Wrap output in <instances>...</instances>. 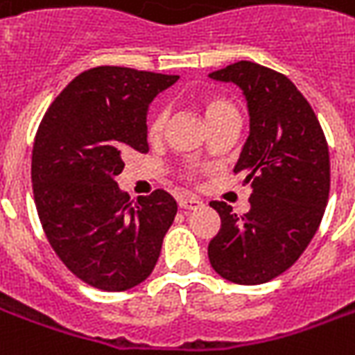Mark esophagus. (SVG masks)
Masks as SVG:
<instances>
[{"label":"esophagus","mask_w":355,"mask_h":355,"mask_svg":"<svg viewBox=\"0 0 355 355\" xmlns=\"http://www.w3.org/2000/svg\"><path fill=\"white\" fill-rule=\"evenodd\" d=\"M203 205V201H200L193 196H182L178 198V207L184 209V211H192V209H200Z\"/></svg>","instance_id":"1"}]
</instances>
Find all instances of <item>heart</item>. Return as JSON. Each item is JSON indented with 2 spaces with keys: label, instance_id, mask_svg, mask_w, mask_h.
Wrapping results in <instances>:
<instances>
[{
  "label": "heart",
  "instance_id": "b5f03b06",
  "mask_svg": "<svg viewBox=\"0 0 355 355\" xmlns=\"http://www.w3.org/2000/svg\"><path fill=\"white\" fill-rule=\"evenodd\" d=\"M201 110H203V116L209 121H213L216 117L224 116V114H228V112H234L236 106L232 104L230 101H226L223 96H215V94H211V96H205L203 102H201ZM165 119H167V112L165 110H155L154 114L150 116L148 119V127L146 132L150 139H157L159 135L163 132V127H165Z\"/></svg>",
  "mask_w": 355,
  "mask_h": 355
}]
</instances>
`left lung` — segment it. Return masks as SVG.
<instances>
[{
	"mask_svg": "<svg viewBox=\"0 0 355 355\" xmlns=\"http://www.w3.org/2000/svg\"><path fill=\"white\" fill-rule=\"evenodd\" d=\"M209 78L245 96L249 137L234 173L251 186L243 215L211 201L220 230L209 241V262L228 282L259 285L293 266L318 232L331 184L329 148L312 106L283 73L239 60Z\"/></svg>",
	"mask_w": 355,
	"mask_h": 355,
	"instance_id": "left-lung-1",
	"label": "left lung"
}]
</instances>
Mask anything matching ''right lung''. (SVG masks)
<instances>
[{"mask_svg": "<svg viewBox=\"0 0 355 355\" xmlns=\"http://www.w3.org/2000/svg\"><path fill=\"white\" fill-rule=\"evenodd\" d=\"M177 80L91 68L66 85L40 123L32 152L37 215L58 259L91 287L131 289L159 259L177 201L155 190L132 203L116 177L125 152H148V106Z\"/></svg>", "mask_w": 355, "mask_h": 355, "instance_id": "1", "label": "right lung"}]
</instances>
